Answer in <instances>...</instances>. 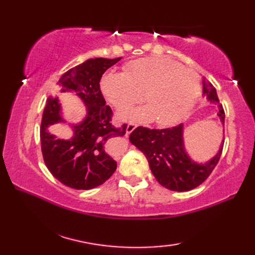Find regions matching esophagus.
<instances>
[{
  "label": "esophagus",
  "instance_id": "34e87169",
  "mask_svg": "<svg viewBox=\"0 0 255 255\" xmlns=\"http://www.w3.org/2000/svg\"><path fill=\"white\" fill-rule=\"evenodd\" d=\"M136 128H137V125H136V124H133V123L128 124V125H127V128H126V133H127V134L131 133Z\"/></svg>",
  "mask_w": 255,
  "mask_h": 255
}]
</instances>
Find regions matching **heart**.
I'll use <instances>...</instances> for the list:
<instances>
[{"label": "heart", "instance_id": "b5f03b06", "mask_svg": "<svg viewBox=\"0 0 255 255\" xmlns=\"http://www.w3.org/2000/svg\"><path fill=\"white\" fill-rule=\"evenodd\" d=\"M101 91L117 110L142 100L148 105L122 111L124 121L159 125L177 122L191 110L200 93L199 78L193 70L162 57L138 59L128 63L125 72L107 71L101 79Z\"/></svg>", "mask_w": 255, "mask_h": 255}]
</instances>
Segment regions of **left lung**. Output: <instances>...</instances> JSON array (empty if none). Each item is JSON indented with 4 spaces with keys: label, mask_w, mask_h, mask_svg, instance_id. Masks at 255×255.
I'll return each instance as SVG.
<instances>
[{
    "label": "left lung",
    "mask_w": 255,
    "mask_h": 255,
    "mask_svg": "<svg viewBox=\"0 0 255 255\" xmlns=\"http://www.w3.org/2000/svg\"><path fill=\"white\" fill-rule=\"evenodd\" d=\"M203 93L211 103H218L217 92L209 81L203 79ZM218 117L225 126V111L219 104ZM132 144L143 152L153 173L162 186L175 192H187L206 181L223 152L224 142L213 159L199 164L187 155L183 142V125L165 129L137 127L129 136Z\"/></svg>",
    "instance_id": "obj_1"
}]
</instances>
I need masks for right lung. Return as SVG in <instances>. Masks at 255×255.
<instances>
[{"instance_id": "obj_1", "label": "right lung", "mask_w": 255, "mask_h": 255, "mask_svg": "<svg viewBox=\"0 0 255 255\" xmlns=\"http://www.w3.org/2000/svg\"><path fill=\"white\" fill-rule=\"evenodd\" d=\"M122 58L89 59L70 69L58 82V88L47 101L40 126L41 152L45 163L59 182L74 189H91L110 178L117 162L108 152V142L126 133L127 124L115 127L112 124V108L106 105L100 81L108 68ZM73 90L87 106V117L74 125V137L58 139L47 131L53 123L64 122L58 93Z\"/></svg>"}]
</instances>
